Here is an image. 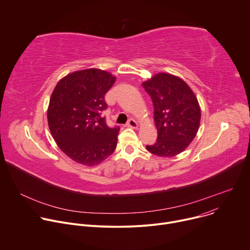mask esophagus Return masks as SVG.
<instances>
[{
	"instance_id": "1",
	"label": "esophagus",
	"mask_w": 250,
	"mask_h": 250,
	"mask_svg": "<svg viewBox=\"0 0 250 250\" xmlns=\"http://www.w3.org/2000/svg\"><path fill=\"white\" fill-rule=\"evenodd\" d=\"M126 125L129 127H132V128H136L138 126V123L134 119H129L126 123Z\"/></svg>"
}]
</instances>
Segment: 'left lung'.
<instances>
[{
  "instance_id": "1",
  "label": "left lung",
  "mask_w": 250,
  "mask_h": 250,
  "mask_svg": "<svg viewBox=\"0 0 250 250\" xmlns=\"http://www.w3.org/2000/svg\"><path fill=\"white\" fill-rule=\"evenodd\" d=\"M154 105L157 140L146 149L160 157L184 151L195 138L201 121L199 102L188 84L168 73L155 74L142 83Z\"/></svg>"
}]
</instances>
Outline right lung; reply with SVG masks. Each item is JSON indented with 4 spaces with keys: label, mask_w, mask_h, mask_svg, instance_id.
Masks as SVG:
<instances>
[{
    "label": "right lung",
    "mask_w": 250,
    "mask_h": 250,
    "mask_svg": "<svg viewBox=\"0 0 250 250\" xmlns=\"http://www.w3.org/2000/svg\"><path fill=\"white\" fill-rule=\"evenodd\" d=\"M116 77L90 68L63 77L49 101L47 121L58 147L77 163L94 166L109 157L118 145L120 127H109L101 113L104 95Z\"/></svg>",
    "instance_id": "right-lung-1"
}]
</instances>
